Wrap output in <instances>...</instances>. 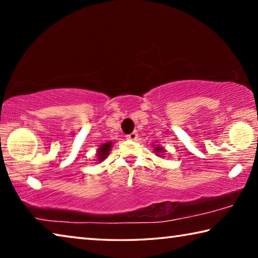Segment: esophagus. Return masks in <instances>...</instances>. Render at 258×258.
Masks as SVG:
<instances>
[{
  "label": "esophagus",
  "mask_w": 258,
  "mask_h": 258,
  "mask_svg": "<svg viewBox=\"0 0 258 258\" xmlns=\"http://www.w3.org/2000/svg\"><path fill=\"white\" fill-rule=\"evenodd\" d=\"M126 138H127V140H131V141H135V140L138 139V133L137 132H133V133L128 134Z\"/></svg>",
  "instance_id": "esophagus-1"
}]
</instances>
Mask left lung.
Returning <instances> with one entry per match:
<instances>
[{
	"mask_svg": "<svg viewBox=\"0 0 258 258\" xmlns=\"http://www.w3.org/2000/svg\"><path fill=\"white\" fill-rule=\"evenodd\" d=\"M152 147H155L154 148V151H155V154L157 155V156H159V157H164V155H165V152H166V149L165 148H163V147H160V146H155V145H152Z\"/></svg>",
	"mask_w": 258,
	"mask_h": 258,
	"instance_id": "8db88e82",
	"label": "left lung"
}]
</instances>
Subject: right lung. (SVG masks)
Wrapping results in <instances>:
<instances>
[{
	"label": "right lung",
	"mask_w": 258,
	"mask_h": 258,
	"mask_svg": "<svg viewBox=\"0 0 258 258\" xmlns=\"http://www.w3.org/2000/svg\"><path fill=\"white\" fill-rule=\"evenodd\" d=\"M112 145H113V143L111 141H109V142H106V143H102V145L98 148L97 154H95V157H97L95 161H97V163H101V161H103L104 159L107 158L109 154H110Z\"/></svg>",
	"instance_id": "1"
}]
</instances>
